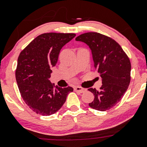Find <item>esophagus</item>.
<instances>
[{"label":"esophagus","instance_id":"obj_1","mask_svg":"<svg viewBox=\"0 0 147 147\" xmlns=\"http://www.w3.org/2000/svg\"><path fill=\"white\" fill-rule=\"evenodd\" d=\"M74 90H75V92H78L80 93H83L84 92H86V89L83 88V87H75V88H74Z\"/></svg>","mask_w":147,"mask_h":147}]
</instances>
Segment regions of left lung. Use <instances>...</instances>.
<instances>
[{
    "instance_id": "left-lung-1",
    "label": "left lung",
    "mask_w": 147,
    "mask_h": 147,
    "mask_svg": "<svg viewBox=\"0 0 147 147\" xmlns=\"http://www.w3.org/2000/svg\"><path fill=\"white\" fill-rule=\"evenodd\" d=\"M92 50L94 67L100 74V90L89 88L94 99L89 106L99 111L111 109L119 102L131 80V63L121 46L114 39L96 32H85L75 38Z\"/></svg>"
}]
</instances>
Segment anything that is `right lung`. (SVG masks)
<instances>
[{
    "label": "right lung",
    "mask_w": 147,
    "mask_h": 147,
    "mask_svg": "<svg viewBox=\"0 0 147 147\" xmlns=\"http://www.w3.org/2000/svg\"><path fill=\"white\" fill-rule=\"evenodd\" d=\"M75 33L47 32L38 35L19 55L16 78L22 98L35 113L49 116L66 101L71 87H59L49 80L59 53Z\"/></svg>",
    "instance_id": "right-lung-1"
}]
</instances>
